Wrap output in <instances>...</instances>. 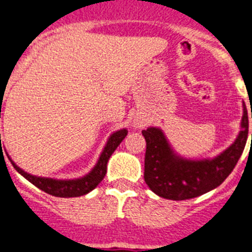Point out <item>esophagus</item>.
I'll return each instance as SVG.
<instances>
[{"label":"esophagus","instance_id":"1","mask_svg":"<svg viewBox=\"0 0 252 252\" xmlns=\"http://www.w3.org/2000/svg\"><path fill=\"white\" fill-rule=\"evenodd\" d=\"M137 126H136V128H137Z\"/></svg>","mask_w":252,"mask_h":252}]
</instances>
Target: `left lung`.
I'll use <instances>...</instances> for the list:
<instances>
[{
	"mask_svg": "<svg viewBox=\"0 0 252 252\" xmlns=\"http://www.w3.org/2000/svg\"><path fill=\"white\" fill-rule=\"evenodd\" d=\"M242 107L238 136L228 149L211 158H183L173 150L160 128L149 126L142 130L146 139L145 182L150 189L160 197L181 201L198 197L220 186L232 173L246 146L249 116L245 102Z\"/></svg>",
	"mask_w": 252,
	"mask_h": 252,
	"instance_id": "1",
	"label": "left lung"
}]
</instances>
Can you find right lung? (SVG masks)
Returning <instances> with one entry per match:
<instances>
[{
  "instance_id": "obj_1",
  "label": "right lung",
  "mask_w": 252,
  "mask_h": 252,
  "mask_svg": "<svg viewBox=\"0 0 252 252\" xmlns=\"http://www.w3.org/2000/svg\"><path fill=\"white\" fill-rule=\"evenodd\" d=\"M1 116V115H0ZM128 134V130L123 128L120 130L114 132L107 139L106 145L103 147L101 152L100 158L97 160L96 165L92 168L88 174L84 177H80L77 179H55V178H44V177H37V175H32L29 173L24 172L22 168H19L11 158L10 161L14 165V168L18 170L25 179H28L32 185H34L39 189L44 191L46 193L56 196V197H79L91 192L94 188L98 186L101 181L103 179L107 170V161H109L110 156L113 155L116 147L122 143V141L126 138ZM1 137V136H0Z\"/></svg>"
}]
</instances>
